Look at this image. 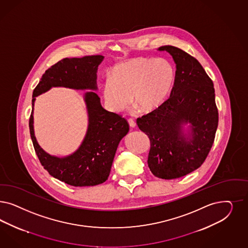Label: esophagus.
<instances>
[{
	"label": "esophagus",
	"mask_w": 248,
	"mask_h": 248,
	"mask_svg": "<svg viewBox=\"0 0 248 248\" xmlns=\"http://www.w3.org/2000/svg\"><path fill=\"white\" fill-rule=\"evenodd\" d=\"M128 125L131 127V128H135L136 127V122L134 121V120H132V119H129L128 120Z\"/></svg>",
	"instance_id": "34e87169"
}]
</instances>
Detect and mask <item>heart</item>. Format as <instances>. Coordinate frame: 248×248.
Listing matches in <instances>:
<instances>
[{"label":"heart","instance_id":"heart-1","mask_svg":"<svg viewBox=\"0 0 248 248\" xmlns=\"http://www.w3.org/2000/svg\"><path fill=\"white\" fill-rule=\"evenodd\" d=\"M175 70L165 58L139 57L116 65L103 84V96L115 112L133 103L144 112L158 109L170 94Z\"/></svg>","mask_w":248,"mask_h":248}]
</instances>
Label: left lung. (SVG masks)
Wrapping results in <instances>:
<instances>
[{"mask_svg": "<svg viewBox=\"0 0 248 248\" xmlns=\"http://www.w3.org/2000/svg\"><path fill=\"white\" fill-rule=\"evenodd\" d=\"M176 64L170 96L160 108L137 120L150 139L148 165L153 175L171 180L202 166L215 141L218 126L214 83L193 56L172 46H163ZM190 122L192 138L180 125Z\"/></svg>", "mask_w": 248, "mask_h": 248, "instance_id": "8db88e82", "label": "left lung"}]
</instances>
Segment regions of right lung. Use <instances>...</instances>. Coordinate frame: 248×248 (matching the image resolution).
Returning a JSON list of instances; mask_svg holds the SVG:
<instances>
[{"label":"right lung","instance_id":"1","mask_svg":"<svg viewBox=\"0 0 248 248\" xmlns=\"http://www.w3.org/2000/svg\"><path fill=\"white\" fill-rule=\"evenodd\" d=\"M103 58L99 55L66 57L50 66L33 89L32 106L35 96L52 87L96 89V70ZM99 99L95 92L85 95L89 117L88 132L79 149L65 158L50 156L41 149L33 134L31 112L29 129L34 152L49 174L64 184L85 187L106 182L120 140L128 133L127 120L119 114L107 111Z\"/></svg>","mask_w":248,"mask_h":248}]
</instances>
